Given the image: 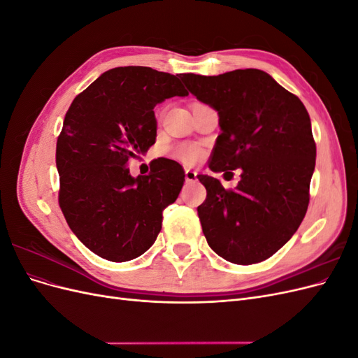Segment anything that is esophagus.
I'll use <instances>...</instances> for the list:
<instances>
[{"instance_id":"34e87169","label":"esophagus","mask_w":358,"mask_h":358,"mask_svg":"<svg viewBox=\"0 0 358 358\" xmlns=\"http://www.w3.org/2000/svg\"><path fill=\"white\" fill-rule=\"evenodd\" d=\"M197 180V173L194 170H185V182L187 183H192Z\"/></svg>"}]
</instances>
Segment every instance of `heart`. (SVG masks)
<instances>
[{
  "mask_svg": "<svg viewBox=\"0 0 358 358\" xmlns=\"http://www.w3.org/2000/svg\"><path fill=\"white\" fill-rule=\"evenodd\" d=\"M175 155L176 158H179L180 161L187 162V164H192V162H196L200 155H201V150L197 146H191V145H182L175 150Z\"/></svg>",
  "mask_w": 358,
  "mask_h": 358,
  "instance_id": "1",
  "label": "heart"
}]
</instances>
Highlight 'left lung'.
Segmentation results:
<instances>
[{
	"label": "left lung",
	"instance_id": "8db88e82",
	"mask_svg": "<svg viewBox=\"0 0 358 358\" xmlns=\"http://www.w3.org/2000/svg\"><path fill=\"white\" fill-rule=\"evenodd\" d=\"M182 82L220 116L209 169L242 171L236 189L199 175L208 191L197 209L206 241L230 263L263 262L291 239L308 210L317 146L306 107L257 69L188 73Z\"/></svg>",
	"mask_w": 358,
	"mask_h": 358
}]
</instances>
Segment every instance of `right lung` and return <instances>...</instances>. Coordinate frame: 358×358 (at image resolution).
Wrapping results in <instances>:
<instances>
[{
  "mask_svg": "<svg viewBox=\"0 0 358 358\" xmlns=\"http://www.w3.org/2000/svg\"><path fill=\"white\" fill-rule=\"evenodd\" d=\"M187 95L178 74L129 66L103 73L73 100L57 142L59 206L76 237L99 257L129 262L154 245L185 173L158 158L149 175L133 178L127 164L155 143L154 107Z\"/></svg>",
  "mask_w": 358,
  "mask_h": 358,
  "instance_id": "right-lung-1",
  "label": "right lung"
}]
</instances>
